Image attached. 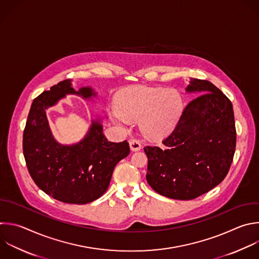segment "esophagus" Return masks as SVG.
I'll use <instances>...</instances> for the list:
<instances>
[{
    "mask_svg": "<svg viewBox=\"0 0 259 259\" xmlns=\"http://www.w3.org/2000/svg\"><path fill=\"white\" fill-rule=\"evenodd\" d=\"M129 144H130V148H131L132 151H136V150H139L141 148L140 141L135 139V138H131L129 140Z\"/></svg>",
    "mask_w": 259,
    "mask_h": 259,
    "instance_id": "1",
    "label": "esophagus"
}]
</instances>
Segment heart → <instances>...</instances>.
<instances>
[{
    "instance_id": "1",
    "label": "heart",
    "mask_w": 259,
    "mask_h": 259,
    "mask_svg": "<svg viewBox=\"0 0 259 259\" xmlns=\"http://www.w3.org/2000/svg\"><path fill=\"white\" fill-rule=\"evenodd\" d=\"M117 109L111 116L114 123L126 126L130 120L140 119L144 136L158 140L167 136L175 127L182 110V100L174 90L136 86L118 98Z\"/></svg>"
}]
</instances>
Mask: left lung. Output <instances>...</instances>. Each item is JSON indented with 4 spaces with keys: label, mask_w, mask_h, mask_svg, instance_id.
<instances>
[{
    "label": "left lung",
    "mask_w": 259,
    "mask_h": 259,
    "mask_svg": "<svg viewBox=\"0 0 259 259\" xmlns=\"http://www.w3.org/2000/svg\"><path fill=\"white\" fill-rule=\"evenodd\" d=\"M187 93L196 94L162 146H145L146 180L158 194L194 199L227 176L236 148L231 101L211 82L191 78ZM200 96H198V95Z\"/></svg>",
    "instance_id": "left-lung-1"
}]
</instances>
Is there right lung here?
<instances>
[{"instance_id":"right-lung-1","label":"right lung","mask_w":259,"mask_h":259,"mask_svg":"<svg viewBox=\"0 0 259 259\" xmlns=\"http://www.w3.org/2000/svg\"><path fill=\"white\" fill-rule=\"evenodd\" d=\"M71 85V79L63 80L33 100L23 132V154L39 189L59 201L85 204L107 191L116 164L130 153V147L127 140L109 141L103 133L101 119L93 120L89 132L76 144L63 145L56 141L46 110L66 95L85 100L97 96L92 88L76 92Z\"/></svg>"}]
</instances>
